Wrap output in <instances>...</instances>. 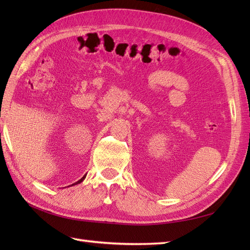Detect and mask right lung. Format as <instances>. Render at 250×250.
<instances>
[{"label":"right lung","mask_w":250,"mask_h":250,"mask_svg":"<svg viewBox=\"0 0 250 250\" xmlns=\"http://www.w3.org/2000/svg\"><path fill=\"white\" fill-rule=\"evenodd\" d=\"M84 177H86V175H84V176H83V178H81V179H79V180H78V182H77V183H75V184H73V185H77V184H79V183H82V182H83V179H84Z\"/></svg>","instance_id":"right-lung-1"}]
</instances>
